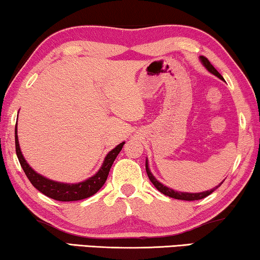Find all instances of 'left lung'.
Returning <instances> with one entry per match:
<instances>
[{"mask_svg":"<svg viewBox=\"0 0 260 260\" xmlns=\"http://www.w3.org/2000/svg\"><path fill=\"white\" fill-rule=\"evenodd\" d=\"M201 59H202V62H203V64L205 66V68L206 69H208L210 73H212L213 75H216L217 77H219L220 80H224L223 78V76H221V75L218 73V71L216 70V68H214L211 63H210V61L208 58L205 57V56H201ZM145 169H146V174H148V177H149V179L151 180V183L153 184V185L156 186V189L159 191V192H161L163 194H165V196H169V197H171V198H175V199H182V201H198V199H203V198H205V197H208L209 194H211L214 190L217 189V187H219L220 186V184L219 185H218L216 189H212V190H210V191H205V192H199V193H187V192H178V191H175V190H172V189H169V187H167V186H164L163 184H160L159 182H158V180L155 178V177L152 176V174L151 172H150V170H149V167H148V161H146L145 163Z\"/></svg>","mask_w":260,"mask_h":260,"instance_id":"1","label":"left lung"}]
</instances>
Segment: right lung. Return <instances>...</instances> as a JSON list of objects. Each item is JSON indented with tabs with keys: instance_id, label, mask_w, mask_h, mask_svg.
Listing matches in <instances>:
<instances>
[{
	"instance_id": "right-lung-1",
	"label": "right lung",
	"mask_w": 260,
	"mask_h": 260,
	"mask_svg": "<svg viewBox=\"0 0 260 260\" xmlns=\"http://www.w3.org/2000/svg\"><path fill=\"white\" fill-rule=\"evenodd\" d=\"M17 127V124H16ZM15 127V146H16V155L22 169H23L25 176L28 177L30 183L36 187L40 192L48 196L49 198L55 199V201L59 202H73V201H81V199L88 198L90 196L95 194L101 187L104 185L105 180L108 178L109 171H110L111 165L116 159V157L124 145V142L118 144L114 150H111L105 157L104 163L102 168L100 169L99 172L95 176L90 177L89 179L84 180V182L78 184H64V183H57L54 180L44 178L39 174H36L31 168L29 167L27 161H25L23 155H22L20 145H18V138H17V129Z\"/></svg>"
}]
</instances>
